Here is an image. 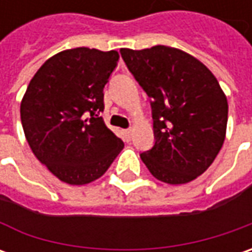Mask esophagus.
I'll use <instances>...</instances> for the list:
<instances>
[{
	"label": "esophagus",
	"mask_w": 252,
	"mask_h": 252,
	"mask_svg": "<svg viewBox=\"0 0 252 252\" xmlns=\"http://www.w3.org/2000/svg\"><path fill=\"white\" fill-rule=\"evenodd\" d=\"M123 136H125V139H126V141H130V139H131V129H126V130H123Z\"/></svg>",
	"instance_id": "1"
}]
</instances>
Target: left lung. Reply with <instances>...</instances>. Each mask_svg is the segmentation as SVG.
Instances as JSON below:
<instances>
[{"label": "left lung", "mask_w": 252, "mask_h": 252, "mask_svg": "<svg viewBox=\"0 0 252 252\" xmlns=\"http://www.w3.org/2000/svg\"><path fill=\"white\" fill-rule=\"evenodd\" d=\"M121 56L151 98L156 141L140 154L146 167L171 185L203 174L221 149L227 127V98L216 77L174 47L121 49Z\"/></svg>", "instance_id": "obj_1"}]
</instances>
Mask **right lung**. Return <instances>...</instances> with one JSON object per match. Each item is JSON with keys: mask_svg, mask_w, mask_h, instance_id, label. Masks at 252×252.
<instances>
[{"mask_svg": "<svg viewBox=\"0 0 252 252\" xmlns=\"http://www.w3.org/2000/svg\"><path fill=\"white\" fill-rule=\"evenodd\" d=\"M118 62L115 50L60 52L37 70L21 102L25 137L36 158L70 185L102 177L125 146L99 116Z\"/></svg>", "mask_w": 252, "mask_h": 252, "instance_id": "obj_1", "label": "right lung"}]
</instances>
